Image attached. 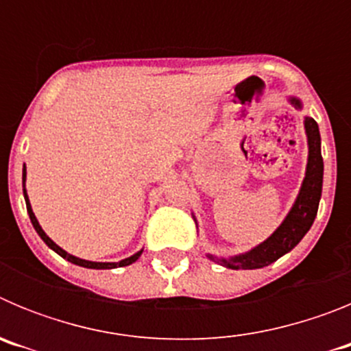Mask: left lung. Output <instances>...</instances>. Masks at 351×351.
I'll use <instances>...</instances> for the list:
<instances>
[{
  "label": "left lung",
  "instance_id": "obj_1",
  "mask_svg": "<svg viewBox=\"0 0 351 351\" xmlns=\"http://www.w3.org/2000/svg\"><path fill=\"white\" fill-rule=\"evenodd\" d=\"M291 104L295 107H300L299 100L291 98ZM306 125V133H308V144H309V160L308 170H306V178H304L302 188L297 197L295 204L288 213L287 219L281 223V226L271 237L251 250L246 255L234 256L230 260H218L221 265L228 269H262L271 265L272 262L283 256L290 250L300 243V239L308 234L311 228L313 221L318 213V204L322 197V181H324V160H322L320 151V132L318 125L311 117H306L304 121ZM213 258V256H209ZM214 260V258H213Z\"/></svg>",
  "mask_w": 351,
  "mask_h": 351
}]
</instances>
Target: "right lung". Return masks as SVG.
Wrapping results in <instances>:
<instances>
[{
    "mask_svg": "<svg viewBox=\"0 0 351 351\" xmlns=\"http://www.w3.org/2000/svg\"><path fill=\"white\" fill-rule=\"evenodd\" d=\"M24 181H26V167H24V170H23V182H24ZM24 198H26V207H27V214H29L31 223H33V226H35V230L38 232V235H40V237H42L43 243L47 244V246L51 247V250H54L56 253H58V255H61V256H63V258H66L68 262L75 263V265H80V267H88V269H116V267H125V265H130V263H133V262H135V260H138V256H141V255H142V251H144V250H141V251H138V253H135V255H133V256H130V258L121 260V262H117V263L88 262V260L77 258V256L70 255V253H66V251H64V250H61V247L58 246V244L52 243L51 239H49L47 235H45V232L42 230V226H40L38 221H36L35 214H33V209H31V204H29V200H27L26 190H24Z\"/></svg>",
    "mask_w": 351,
    "mask_h": 351,
    "instance_id": "1",
    "label": "right lung"
}]
</instances>
